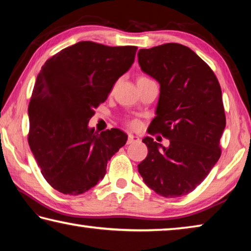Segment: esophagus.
Wrapping results in <instances>:
<instances>
[{
    "label": "esophagus",
    "instance_id": "esophagus-1",
    "mask_svg": "<svg viewBox=\"0 0 251 251\" xmlns=\"http://www.w3.org/2000/svg\"><path fill=\"white\" fill-rule=\"evenodd\" d=\"M139 138L137 137V136H134V135H128V138H127V144H133V143H136L138 142Z\"/></svg>",
    "mask_w": 251,
    "mask_h": 251
}]
</instances>
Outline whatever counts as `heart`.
I'll return each instance as SVG.
<instances>
[{
    "mask_svg": "<svg viewBox=\"0 0 251 251\" xmlns=\"http://www.w3.org/2000/svg\"><path fill=\"white\" fill-rule=\"evenodd\" d=\"M148 77H146V76H139L137 80H142V79H147ZM127 126L129 127L130 129H137L138 128V122L137 121H129L128 123H127Z\"/></svg>",
    "mask_w": 251,
    "mask_h": 251,
    "instance_id": "1",
    "label": "heart"
}]
</instances>
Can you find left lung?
<instances>
[{
  "instance_id": "obj_1",
  "label": "left lung",
  "mask_w": 251,
  "mask_h": 251,
  "mask_svg": "<svg viewBox=\"0 0 251 251\" xmlns=\"http://www.w3.org/2000/svg\"><path fill=\"white\" fill-rule=\"evenodd\" d=\"M142 70L160 84L156 116L148 133L169 139L164 147L145 137L148 154L138 165L145 184L165 198L192 193L222 155L226 126L222 88L212 70L178 43L139 50Z\"/></svg>"
}]
</instances>
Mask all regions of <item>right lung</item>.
<instances>
[{"label": "right lung", "instance_id": "1", "mask_svg": "<svg viewBox=\"0 0 251 251\" xmlns=\"http://www.w3.org/2000/svg\"><path fill=\"white\" fill-rule=\"evenodd\" d=\"M136 50L83 41L42 66L28 104L27 141L42 175L57 192L76 196L90 190L126 144L121 129L99 134L87 124L129 70Z\"/></svg>", "mask_w": 251, "mask_h": 251}]
</instances>
